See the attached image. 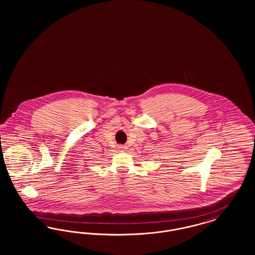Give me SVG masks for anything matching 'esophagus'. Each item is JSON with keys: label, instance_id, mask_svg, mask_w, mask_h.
<instances>
[{"label": "esophagus", "instance_id": "esophagus-1", "mask_svg": "<svg viewBox=\"0 0 255 255\" xmlns=\"http://www.w3.org/2000/svg\"><path fill=\"white\" fill-rule=\"evenodd\" d=\"M125 148H126V147H125V146H122V145H121V146H120V147H119V149H120V151H122V152H123V151H124V150H125Z\"/></svg>", "mask_w": 255, "mask_h": 255}]
</instances>
